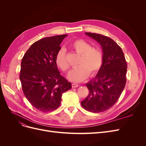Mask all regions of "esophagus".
<instances>
[{
    "label": "esophagus",
    "mask_w": 146,
    "mask_h": 146,
    "mask_svg": "<svg viewBox=\"0 0 146 146\" xmlns=\"http://www.w3.org/2000/svg\"><path fill=\"white\" fill-rule=\"evenodd\" d=\"M78 86H79V85H78V84H76V83H72V88H77Z\"/></svg>",
    "instance_id": "obj_1"
}]
</instances>
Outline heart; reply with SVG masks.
<instances>
[{"instance_id": "b5f03b06", "label": "heart", "mask_w": 146, "mask_h": 146, "mask_svg": "<svg viewBox=\"0 0 146 146\" xmlns=\"http://www.w3.org/2000/svg\"><path fill=\"white\" fill-rule=\"evenodd\" d=\"M77 54L80 55L78 67L70 70L68 78L73 82H81L89 76H94L100 69L103 63V54L98 48L91 47L89 42L83 39H77L70 46ZM57 66L64 72H67L69 64L66 60L65 51L60 49L56 56Z\"/></svg>"}]
</instances>
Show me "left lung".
Listing matches in <instances>:
<instances>
[{
	"instance_id": "left-lung-1",
	"label": "left lung",
	"mask_w": 146,
	"mask_h": 146,
	"mask_svg": "<svg viewBox=\"0 0 146 146\" xmlns=\"http://www.w3.org/2000/svg\"><path fill=\"white\" fill-rule=\"evenodd\" d=\"M102 47L103 63L96 77L86 83L89 94L81 102L83 108L92 113H100L116 104L126 83L127 62L117 44L102 35L87 33Z\"/></svg>"
}]
</instances>
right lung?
<instances>
[{"instance_id":"1","label":"right lung","mask_w":146,"mask_h":146,"mask_svg":"<svg viewBox=\"0 0 146 146\" xmlns=\"http://www.w3.org/2000/svg\"><path fill=\"white\" fill-rule=\"evenodd\" d=\"M68 35L46 37L34 42L24 55L20 80L24 94L34 108L52 111L60 105L61 96L71 83L60 75L56 63L60 44Z\"/></svg>"}]
</instances>
